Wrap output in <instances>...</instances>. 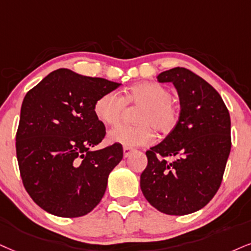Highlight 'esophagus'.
<instances>
[{
    "mask_svg": "<svg viewBox=\"0 0 251 251\" xmlns=\"http://www.w3.org/2000/svg\"><path fill=\"white\" fill-rule=\"evenodd\" d=\"M132 152V149L129 147H123V156L125 157H128L129 154Z\"/></svg>",
    "mask_w": 251,
    "mask_h": 251,
    "instance_id": "esophagus-1",
    "label": "esophagus"
}]
</instances>
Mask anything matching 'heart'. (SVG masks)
Wrapping results in <instances>:
<instances>
[{
	"mask_svg": "<svg viewBox=\"0 0 251 251\" xmlns=\"http://www.w3.org/2000/svg\"><path fill=\"white\" fill-rule=\"evenodd\" d=\"M126 104L141 106L136 122L140 126H120L108 132V141L123 147L149 145L154 141L153 126L160 134H169L179 120V109L172 102V93L157 82H140L128 88L122 98L106 93L95 101V116L106 126L119 125Z\"/></svg>",
	"mask_w": 251,
	"mask_h": 251,
	"instance_id": "1",
	"label": "heart"
}]
</instances>
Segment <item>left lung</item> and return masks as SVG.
<instances>
[{"label":"left lung","instance_id":"8db88e82","mask_svg":"<svg viewBox=\"0 0 251 251\" xmlns=\"http://www.w3.org/2000/svg\"><path fill=\"white\" fill-rule=\"evenodd\" d=\"M172 82L180 100L177 126L145 154V199L159 212L186 215L205 207L224 177L231 148L230 116L218 92L192 71L175 67L157 76ZM166 156H176L168 162Z\"/></svg>","mask_w":251,"mask_h":251}]
</instances>
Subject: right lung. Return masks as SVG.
Masks as SVG:
<instances>
[{
	"instance_id": "1",
	"label": "right lung",
	"mask_w": 251,
	"mask_h": 251,
	"mask_svg": "<svg viewBox=\"0 0 251 251\" xmlns=\"http://www.w3.org/2000/svg\"><path fill=\"white\" fill-rule=\"evenodd\" d=\"M121 83L59 69L26 93L16 134L24 187L40 208L61 218L93 211L123 158L119 143L92 150L106 136L94 103Z\"/></svg>"
}]
</instances>
